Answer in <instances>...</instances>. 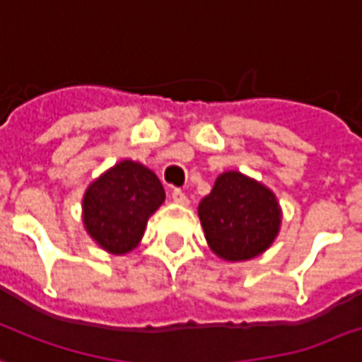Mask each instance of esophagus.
I'll list each match as a JSON object with an SVG mask.
<instances>
[{"instance_id":"obj_1","label":"esophagus","mask_w":362,"mask_h":362,"mask_svg":"<svg viewBox=\"0 0 362 362\" xmlns=\"http://www.w3.org/2000/svg\"><path fill=\"white\" fill-rule=\"evenodd\" d=\"M173 201L178 205H187V195L182 189H173Z\"/></svg>"}]
</instances>
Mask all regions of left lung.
I'll return each instance as SVG.
<instances>
[{
    "instance_id": "obj_1",
    "label": "left lung",
    "mask_w": 362,
    "mask_h": 362,
    "mask_svg": "<svg viewBox=\"0 0 362 362\" xmlns=\"http://www.w3.org/2000/svg\"><path fill=\"white\" fill-rule=\"evenodd\" d=\"M199 218L212 252L230 262L248 260L273 243L281 224L277 199L266 186L230 170L220 175L199 203Z\"/></svg>"
}]
</instances>
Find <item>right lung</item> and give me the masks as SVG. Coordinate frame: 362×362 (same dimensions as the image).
I'll return each instance as SVG.
<instances>
[{"mask_svg":"<svg viewBox=\"0 0 362 362\" xmlns=\"http://www.w3.org/2000/svg\"><path fill=\"white\" fill-rule=\"evenodd\" d=\"M165 201L161 182L150 169L121 161L83 197V224L89 235L112 255H125L144 235L148 218Z\"/></svg>","mask_w":362,"mask_h":362,"instance_id":"right-lung-1","label":"right lung"}]
</instances>
